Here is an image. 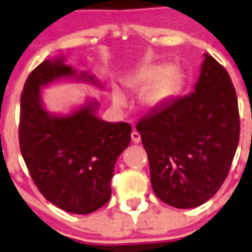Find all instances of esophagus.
<instances>
[{"mask_svg":"<svg viewBox=\"0 0 252 252\" xmlns=\"http://www.w3.org/2000/svg\"><path fill=\"white\" fill-rule=\"evenodd\" d=\"M132 142L135 144L141 142V134L138 132H132Z\"/></svg>","mask_w":252,"mask_h":252,"instance_id":"34e87169","label":"esophagus"}]
</instances>
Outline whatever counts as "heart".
Listing matches in <instances>:
<instances>
[{"mask_svg": "<svg viewBox=\"0 0 252 252\" xmlns=\"http://www.w3.org/2000/svg\"><path fill=\"white\" fill-rule=\"evenodd\" d=\"M170 65H143L129 77V86L146 87L142 101L147 106H158L167 99L174 87V73ZM113 100L118 106H124L126 97L119 87H114Z\"/></svg>", "mask_w": 252, "mask_h": 252, "instance_id": "heart-1", "label": "heart"}]
</instances>
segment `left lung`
I'll return each instance as SVG.
<instances>
[{
  "label": "left lung",
  "mask_w": 252,
  "mask_h": 252,
  "mask_svg": "<svg viewBox=\"0 0 252 252\" xmlns=\"http://www.w3.org/2000/svg\"><path fill=\"white\" fill-rule=\"evenodd\" d=\"M151 185L166 204L195 208L226 180L240 138L237 96L228 72L204 54L191 93L139 120Z\"/></svg>",
  "instance_id": "8db88e82"
}]
</instances>
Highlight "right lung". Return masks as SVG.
Masks as SVG:
<instances>
[{
  "instance_id": "obj_1",
  "label": "right lung",
  "mask_w": 252,
  "mask_h": 252,
  "mask_svg": "<svg viewBox=\"0 0 252 252\" xmlns=\"http://www.w3.org/2000/svg\"><path fill=\"white\" fill-rule=\"evenodd\" d=\"M62 81L104 89L95 74L78 72L64 56L40 63L21 94L20 150L47 200L69 213L89 214L110 199L114 166L130 143L132 126L97 117L100 104L94 97L65 114L49 111L41 90Z\"/></svg>"
}]
</instances>
